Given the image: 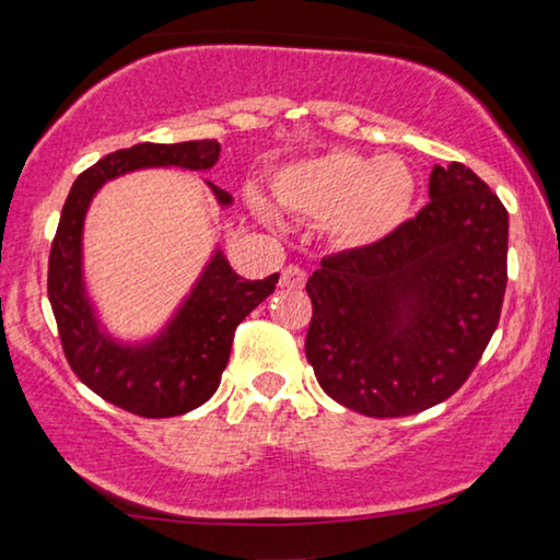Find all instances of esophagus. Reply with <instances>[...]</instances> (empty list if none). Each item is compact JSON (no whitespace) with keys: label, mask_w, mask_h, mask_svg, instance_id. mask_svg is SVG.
<instances>
[{"label":"esophagus","mask_w":560,"mask_h":560,"mask_svg":"<svg viewBox=\"0 0 560 560\" xmlns=\"http://www.w3.org/2000/svg\"><path fill=\"white\" fill-rule=\"evenodd\" d=\"M306 287V271L301 267H287L281 271V289H289V291H299Z\"/></svg>","instance_id":"1"}]
</instances>
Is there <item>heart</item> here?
I'll list each match as a JSON object with an SVG mask.
<instances>
[{
  "label": "heart",
  "mask_w": 560,
  "mask_h": 560,
  "mask_svg": "<svg viewBox=\"0 0 560 560\" xmlns=\"http://www.w3.org/2000/svg\"><path fill=\"white\" fill-rule=\"evenodd\" d=\"M271 192L283 210L326 222L336 242L350 249H371L410 220L417 177L395 155L375 160L334 150L279 167L271 177ZM254 207L264 217L271 214L257 197Z\"/></svg>",
  "instance_id": "b5f03b06"
}]
</instances>
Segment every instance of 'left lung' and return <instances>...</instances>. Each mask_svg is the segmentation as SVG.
Returning <instances> with one entry per match:
<instances>
[{"instance_id": "left-lung-1", "label": "left lung", "mask_w": 560, "mask_h": 560, "mask_svg": "<svg viewBox=\"0 0 560 560\" xmlns=\"http://www.w3.org/2000/svg\"><path fill=\"white\" fill-rule=\"evenodd\" d=\"M509 214L469 167L434 165L430 202L390 240L320 261L306 358L348 410L402 417L447 400L494 336Z\"/></svg>"}]
</instances>
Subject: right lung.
Listing matches in <instances>:
<instances>
[{"instance_id": "right-lung-1", "label": "right lung", "mask_w": 560, "mask_h": 560, "mask_svg": "<svg viewBox=\"0 0 560 560\" xmlns=\"http://www.w3.org/2000/svg\"><path fill=\"white\" fill-rule=\"evenodd\" d=\"M220 160L217 140L138 143L98 160L75 177L61 210L49 257V301L66 360L93 393L140 417H175L205 405L222 381L234 330L277 289L279 273L246 281L214 246L210 261L158 334L120 340L103 326L83 273V224L98 189L120 175L148 167L205 173ZM217 205L232 195L210 179Z\"/></svg>"}]
</instances>
